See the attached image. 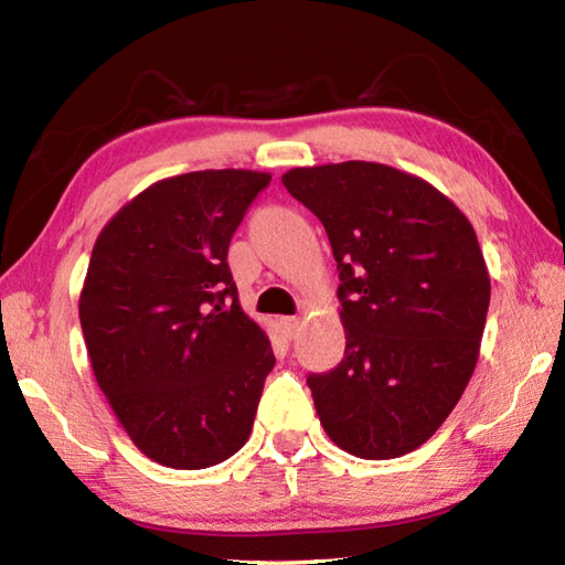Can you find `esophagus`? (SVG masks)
I'll return each instance as SVG.
<instances>
[{"mask_svg": "<svg viewBox=\"0 0 565 565\" xmlns=\"http://www.w3.org/2000/svg\"><path fill=\"white\" fill-rule=\"evenodd\" d=\"M281 329H284L286 339H296V333H299V329H301V319L299 317H284Z\"/></svg>", "mask_w": 565, "mask_h": 565, "instance_id": "34e87169", "label": "esophagus"}]
</instances>
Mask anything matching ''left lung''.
<instances>
[{
  "instance_id": "8db88e82",
  "label": "left lung",
  "mask_w": 565,
  "mask_h": 565,
  "mask_svg": "<svg viewBox=\"0 0 565 565\" xmlns=\"http://www.w3.org/2000/svg\"><path fill=\"white\" fill-rule=\"evenodd\" d=\"M289 194L327 228L347 351L309 384L343 451H416L473 376L491 279L471 222L426 179L376 161L296 167Z\"/></svg>"
}]
</instances>
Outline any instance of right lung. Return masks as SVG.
Masks as SVG:
<instances>
[{
  "label": "right lung",
  "mask_w": 565,
  "mask_h": 565,
  "mask_svg": "<svg viewBox=\"0 0 565 565\" xmlns=\"http://www.w3.org/2000/svg\"><path fill=\"white\" fill-rule=\"evenodd\" d=\"M269 181L252 169L161 179L92 248L79 321L94 379L131 444L161 466H216L252 434L276 359L238 306L226 252Z\"/></svg>",
  "instance_id": "1"
}]
</instances>
